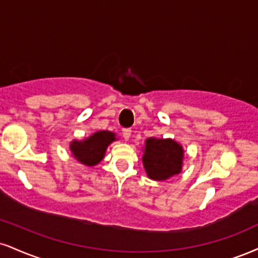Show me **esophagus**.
<instances>
[{
  "instance_id": "obj_1",
  "label": "esophagus",
  "mask_w": 258,
  "mask_h": 258,
  "mask_svg": "<svg viewBox=\"0 0 258 258\" xmlns=\"http://www.w3.org/2000/svg\"><path fill=\"white\" fill-rule=\"evenodd\" d=\"M131 133H132L131 128H123L122 130V137L125 138L126 141H128L130 137H131Z\"/></svg>"
}]
</instances>
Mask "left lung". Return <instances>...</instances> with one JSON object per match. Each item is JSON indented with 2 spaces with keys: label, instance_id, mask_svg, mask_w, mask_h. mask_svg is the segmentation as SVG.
<instances>
[{
  "label": "left lung",
  "instance_id": "8db88e82",
  "mask_svg": "<svg viewBox=\"0 0 258 258\" xmlns=\"http://www.w3.org/2000/svg\"><path fill=\"white\" fill-rule=\"evenodd\" d=\"M184 148L172 138L150 137L143 147V166L148 178L156 181L179 174L184 163Z\"/></svg>",
  "mask_w": 258,
  "mask_h": 258
}]
</instances>
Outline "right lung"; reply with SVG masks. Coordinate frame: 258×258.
<instances>
[{"label":"right lung","mask_w":258,"mask_h":258,"mask_svg":"<svg viewBox=\"0 0 258 258\" xmlns=\"http://www.w3.org/2000/svg\"><path fill=\"white\" fill-rule=\"evenodd\" d=\"M117 141L116 135L110 131H97L82 141L73 139L70 143V150L79 163L94 167L103 160L107 148Z\"/></svg>","instance_id":"add662e5"}]
</instances>
